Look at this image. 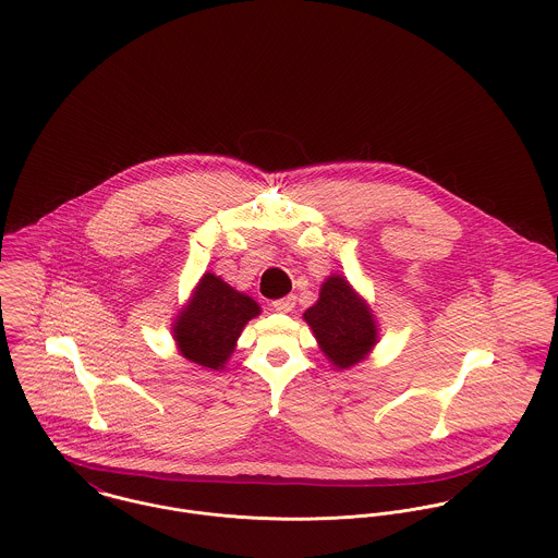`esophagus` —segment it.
Segmentation results:
<instances>
[{
  "instance_id": "1",
  "label": "esophagus",
  "mask_w": 558,
  "mask_h": 558,
  "mask_svg": "<svg viewBox=\"0 0 558 558\" xmlns=\"http://www.w3.org/2000/svg\"><path fill=\"white\" fill-rule=\"evenodd\" d=\"M271 306H274V310H278V312H291V310L295 308V295L280 298V300L271 302Z\"/></svg>"
}]
</instances>
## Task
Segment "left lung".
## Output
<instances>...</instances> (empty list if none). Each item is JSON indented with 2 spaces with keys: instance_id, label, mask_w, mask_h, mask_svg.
Here are the masks:
<instances>
[{
  "instance_id": "obj_1",
  "label": "left lung",
  "mask_w": 558,
  "mask_h": 558,
  "mask_svg": "<svg viewBox=\"0 0 558 558\" xmlns=\"http://www.w3.org/2000/svg\"><path fill=\"white\" fill-rule=\"evenodd\" d=\"M304 318L327 360L338 368L360 364L376 342L371 310L340 276L323 282L318 302L306 310Z\"/></svg>"
}]
</instances>
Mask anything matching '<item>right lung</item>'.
Segmentation results:
<instances>
[{"label": "right lung", "instance_id": "add662e5", "mask_svg": "<svg viewBox=\"0 0 558 558\" xmlns=\"http://www.w3.org/2000/svg\"><path fill=\"white\" fill-rule=\"evenodd\" d=\"M258 312V304L248 295L238 293L214 274H205L192 302L178 316V347L190 362L218 371L233 353L244 325Z\"/></svg>", "mask_w": 558, "mask_h": 558}]
</instances>
